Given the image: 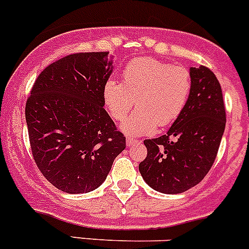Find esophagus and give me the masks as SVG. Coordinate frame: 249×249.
<instances>
[{
    "instance_id": "34e87169",
    "label": "esophagus",
    "mask_w": 249,
    "mask_h": 249,
    "mask_svg": "<svg viewBox=\"0 0 249 249\" xmlns=\"http://www.w3.org/2000/svg\"><path fill=\"white\" fill-rule=\"evenodd\" d=\"M140 143V141L136 140V138H132V137H127L126 138V144L127 147H132V146H136V144Z\"/></svg>"
}]
</instances>
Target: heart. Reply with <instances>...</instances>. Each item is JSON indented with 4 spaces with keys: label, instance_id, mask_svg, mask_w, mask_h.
Here are the masks:
<instances>
[{
    "label": "heart",
    "instance_id": "obj_1",
    "mask_svg": "<svg viewBox=\"0 0 249 249\" xmlns=\"http://www.w3.org/2000/svg\"><path fill=\"white\" fill-rule=\"evenodd\" d=\"M192 91L188 70L152 57L133 59L124 68L122 83L111 80L103 87V102L113 120L123 122L135 105L137 111L124 122L129 136L151 135L175 122L186 108Z\"/></svg>",
    "mask_w": 249,
    "mask_h": 249
}]
</instances>
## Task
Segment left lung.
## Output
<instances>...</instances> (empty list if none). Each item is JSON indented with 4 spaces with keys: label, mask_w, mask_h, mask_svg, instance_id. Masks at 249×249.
Here are the masks:
<instances>
[{
    "label": "left lung",
    "mask_w": 249,
    "mask_h": 249,
    "mask_svg": "<svg viewBox=\"0 0 249 249\" xmlns=\"http://www.w3.org/2000/svg\"><path fill=\"white\" fill-rule=\"evenodd\" d=\"M192 91L166 135L144 141L147 157L138 169L151 188L178 195L198 184L215 160L224 127L222 89L210 68L191 67Z\"/></svg>",
    "instance_id": "1"
}]
</instances>
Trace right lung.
I'll return each mask as SVG.
<instances>
[{"mask_svg":"<svg viewBox=\"0 0 249 249\" xmlns=\"http://www.w3.org/2000/svg\"><path fill=\"white\" fill-rule=\"evenodd\" d=\"M112 72L108 52L70 54L41 72L26 103L35 162L66 193L98 188L126 148V138L103 108V87Z\"/></svg>","mask_w":249,"mask_h":249,"instance_id":"1","label":"right lung"}]
</instances>
